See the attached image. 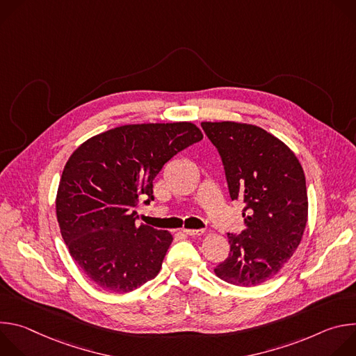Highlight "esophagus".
Returning a JSON list of instances; mask_svg holds the SVG:
<instances>
[{"label": "esophagus", "mask_w": 356, "mask_h": 356, "mask_svg": "<svg viewBox=\"0 0 356 356\" xmlns=\"http://www.w3.org/2000/svg\"><path fill=\"white\" fill-rule=\"evenodd\" d=\"M183 232L186 234V235H190V236H195V235H202L204 234V229H183Z\"/></svg>", "instance_id": "esophagus-1"}]
</instances>
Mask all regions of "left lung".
Segmentation results:
<instances>
[{
    "instance_id": "1",
    "label": "left lung",
    "mask_w": 356,
    "mask_h": 356,
    "mask_svg": "<svg viewBox=\"0 0 356 356\" xmlns=\"http://www.w3.org/2000/svg\"><path fill=\"white\" fill-rule=\"evenodd\" d=\"M201 127L221 156L231 198L245 202V228L228 234L229 255L214 272L235 286H258L300 245L309 213L302 168L289 146L257 125L222 121Z\"/></svg>"
}]
</instances>
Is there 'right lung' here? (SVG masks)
<instances>
[{"mask_svg": "<svg viewBox=\"0 0 356 356\" xmlns=\"http://www.w3.org/2000/svg\"><path fill=\"white\" fill-rule=\"evenodd\" d=\"M202 139L191 122L124 125L81 143L69 158L56 216L72 258L97 286L132 291L154 279L173 241L135 224L139 197L154 200V179L180 150Z\"/></svg>", "mask_w": 356, "mask_h": 356, "instance_id": "obj_1", "label": "right lung"}]
</instances>
